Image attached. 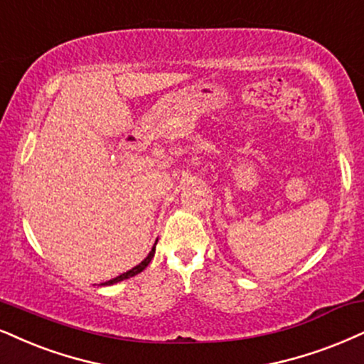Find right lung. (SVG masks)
<instances>
[{
  "instance_id": "right-lung-1",
  "label": "right lung",
  "mask_w": 364,
  "mask_h": 364,
  "mask_svg": "<svg viewBox=\"0 0 364 364\" xmlns=\"http://www.w3.org/2000/svg\"><path fill=\"white\" fill-rule=\"evenodd\" d=\"M156 241H159V240H156ZM156 241H155L154 248H151L150 253H148V257H146L145 259H143L141 263H138L136 267H133V268H132V270H128L127 273H121L119 277L113 278V280H107V282H105V284H101V285H113V284H118V282H121V280H127V278H132V277H134V275H138V273H141V272L145 270V268L148 267V264H150L151 258H154V255H155V246H156Z\"/></svg>"
}]
</instances>
